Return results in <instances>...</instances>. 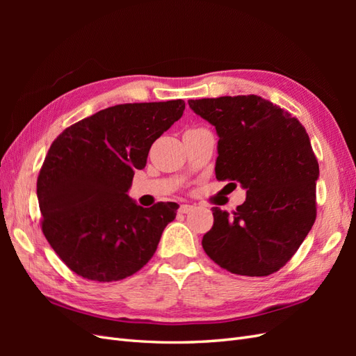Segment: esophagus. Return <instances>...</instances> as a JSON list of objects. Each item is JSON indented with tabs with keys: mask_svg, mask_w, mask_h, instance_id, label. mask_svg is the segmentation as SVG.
Segmentation results:
<instances>
[{
	"mask_svg": "<svg viewBox=\"0 0 356 356\" xmlns=\"http://www.w3.org/2000/svg\"><path fill=\"white\" fill-rule=\"evenodd\" d=\"M193 209H195V207H193V204H181V207H179V212L181 213H188Z\"/></svg>",
	"mask_w": 356,
	"mask_h": 356,
	"instance_id": "esophagus-1",
	"label": "esophagus"
}]
</instances>
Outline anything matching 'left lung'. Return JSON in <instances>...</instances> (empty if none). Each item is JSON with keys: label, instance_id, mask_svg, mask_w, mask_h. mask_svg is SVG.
<instances>
[{"label": "left lung", "instance_id": "1", "mask_svg": "<svg viewBox=\"0 0 356 356\" xmlns=\"http://www.w3.org/2000/svg\"><path fill=\"white\" fill-rule=\"evenodd\" d=\"M188 105L217 129V179L246 188V200L232 213L212 208L204 252L234 275L277 272L316 218L319 165L306 129L257 95L190 99Z\"/></svg>", "mask_w": 356, "mask_h": 356}]
</instances>
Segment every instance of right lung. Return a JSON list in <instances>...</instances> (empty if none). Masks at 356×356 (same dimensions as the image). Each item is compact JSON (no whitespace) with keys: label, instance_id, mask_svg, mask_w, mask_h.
<instances>
[{"label":"right lung","instance_id":"1","mask_svg":"<svg viewBox=\"0 0 356 356\" xmlns=\"http://www.w3.org/2000/svg\"><path fill=\"white\" fill-rule=\"evenodd\" d=\"M182 99L120 104L67 127L40 169L41 230L74 273L98 282L132 276L152 260L178 204L143 208L127 196L136 169L184 113Z\"/></svg>","mask_w":356,"mask_h":356}]
</instances>
